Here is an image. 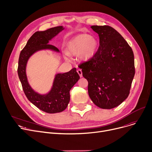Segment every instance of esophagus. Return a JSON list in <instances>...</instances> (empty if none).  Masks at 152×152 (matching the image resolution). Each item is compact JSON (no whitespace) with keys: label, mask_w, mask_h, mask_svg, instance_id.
Masks as SVG:
<instances>
[{"label":"esophagus","mask_w":152,"mask_h":152,"mask_svg":"<svg viewBox=\"0 0 152 152\" xmlns=\"http://www.w3.org/2000/svg\"><path fill=\"white\" fill-rule=\"evenodd\" d=\"M77 73L78 74L79 76H80V77H82V70H81V69H78L77 70Z\"/></svg>","instance_id":"34e87169"}]
</instances>
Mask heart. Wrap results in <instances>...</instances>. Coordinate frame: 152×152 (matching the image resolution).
Returning <instances> with one entry per match:
<instances>
[{
    "mask_svg": "<svg viewBox=\"0 0 152 152\" xmlns=\"http://www.w3.org/2000/svg\"><path fill=\"white\" fill-rule=\"evenodd\" d=\"M98 41L96 38L86 34H79L69 41L67 45L68 54L78 56L82 61L91 60L96 54ZM69 56L68 54H67Z\"/></svg>",
    "mask_w": 152,
    "mask_h": 152,
    "instance_id": "heart-1",
    "label": "heart"
}]
</instances>
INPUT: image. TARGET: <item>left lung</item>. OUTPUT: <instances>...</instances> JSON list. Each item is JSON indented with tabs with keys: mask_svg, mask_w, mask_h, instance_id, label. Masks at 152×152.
<instances>
[{
	"mask_svg": "<svg viewBox=\"0 0 152 152\" xmlns=\"http://www.w3.org/2000/svg\"><path fill=\"white\" fill-rule=\"evenodd\" d=\"M99 38L93 58L80 66L88 80V91L93 103L112 109L128 97L135 75L134 56L124 38L110 26H91Z\"/></svg>",
	"mask_w": 152,
	"mask_h": 152,
	"instance_id": "obj_1",
	"label": "left lung"
}]
</instances>
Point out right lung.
<instances>
[{
  "mask_svg": "<svg viewBox=\"0 0 152 152\" xmlns=\"http://www.w3.org/2000/svg\"><path fill=\"white\" fill-rule=\"evenodd\" d=\"M64 29L62 26H59L44 31L35 32L21 51L18 60V75L26 98L39 110L50 114L60 113L66 109L70 102V91L80 78L76 68L66 73L56 74L49 91L41 94L36 91L29 83L26 66L30 57L38 51L49 50L59 53V50L49 42Z\"/></svg>",
  "mask_w": 152,
  "mask_h": 152,
  "instance_id": "add662e5",
  "label": "right lung"
}]
</instances>
